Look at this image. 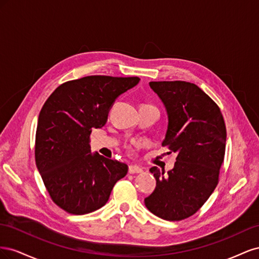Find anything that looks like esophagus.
I'll use <instances>...</instances> for the list:
<instances>
[{
	"instance_id": "esophagus-1",
	"label": "esophagus",
	"mask_w": 259,
	"mask_h": 259,
	"mask_svg": "<svg viewBox=\"0 0 259 259\" xmlns=\"http://www.w3.org/2000/svg\"><path fill=\"white\" fill-rule=\"evenodd\" d=\"M143 171V168L139 167L138 165H130L128 167V173L130 174H139Z\"/></svg>"
}]
</instances>
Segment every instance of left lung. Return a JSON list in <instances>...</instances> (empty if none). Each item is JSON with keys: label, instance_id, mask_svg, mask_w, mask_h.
I'll list each match as a JSON object with an SVG mask.
<instances>
[{"label": "left lung", "instance_id": "1", "mask_svg": "<svg viewBox=\"0 0 259 259\" xmlns=\"http://www.w3.org/2000/svg\"><path fill=\"white\" fill-rule=\"evenodd\" d=\"M149 85L167 112L168 125L162 146L177 153V158L167 174L156 166L150 168L156 186L145 204L162 219L182 221L197 213L218 184L226 149V125L221 109L195 84L161 81Z\"/></svg>", "mask_w": 259, "mask_h": 259}]
</instances>
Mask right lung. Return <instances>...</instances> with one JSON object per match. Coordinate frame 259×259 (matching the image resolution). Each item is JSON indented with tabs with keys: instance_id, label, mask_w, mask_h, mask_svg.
Instances as JSON below:
<instances>
[{
	"instance_id": "obj_1",
	"label": "right lung",
	"mask_w": 259,
	"mask_h": 259,
	"mask_svg": "<svg viewBox=\"0 0 259 259\" xmlns=\"http://www.w3.org/2000/svg\"><path fill=\"white\" fill-rule=\"evenodd\" d=\"M139 77L90 75L59 85L45 101L35 134V163L55 204L73 215L103 207L128 166L92 153L90 136L101 128L121 94Z\"/></svg>"
}]
</instances>
